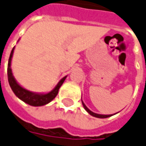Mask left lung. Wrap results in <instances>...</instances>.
Wrapping results in <instances>:
<instances>
[{
  "label": "left lung",
  "mask_w": 146,
  "mask_h": 146,
  "mask_svg": "<svg viewBox=\"0 0 146 146\" xmlns=\"http://www.w3.org/2000/svg\"><path fill=\"white\" fill-rule=\"evenodd\" d=\"M82 104H83V106L84 108V109L87 111V112H88L89 114L91 115V116H95V117H97V118H107V117H109V116H112L113 115H115L116 113H118V112H116V113H114V114H110V115H103V114H98V113H96V112H93L92 111H91L90 109H89L87 107L86 105H85V104L83 102V100H82Z\"/></svg>",
  "instance_id": "obj_1"
}]
</instances>
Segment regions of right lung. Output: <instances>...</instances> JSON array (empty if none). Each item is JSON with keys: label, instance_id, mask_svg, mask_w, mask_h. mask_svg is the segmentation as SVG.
<instances>
[{"label": "right lung", "instance_id": "add662e5", "mask_svg": "<svg viewBox=\"0 0 146 146\" xmlns=\"http://www.w3.org/2000/svg\"><path fill=\"white\" fill-rule=\"evenodd\" d=\"M14 49H15V46L13 48L11 53H10V56H9V62H8V69H7L9 84V86L11 88L12 91L13 92V93L16 95L17 98L20 99L21 100H22L23 102H25V104H28L31 106H34V107L43 106V105L49 104L50 101H52L58 95V90L60 88L62 84H63V82L65 81L67 75L64 76L62 79L59 80V82L58 83L57 85L50 92H46V93L34 92L27 90L18 84V82L17 81L16 79L14 78V76L13 75V71H12L11 69V62L13 54L14 52Z\"/></svg>", "mask_w": 146, "mask_h": 146}]
</instances>
